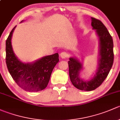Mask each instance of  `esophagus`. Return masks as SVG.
<instances>
[{"label":"esophagus","mask_w":120,"mask_h":120,"mask_svg":"<svg viewBox=\"0 0 120 120\" xmlns=\"http://www.w3.org/2000/svg\"><path fill=\"white\" fill-rule=\"evenodd\" d=\"M60 57H61L62 59H67L68 57V54L66 52H63L60 53Z\"/></svg>","instance_id":"obj_1"}]
</instances>
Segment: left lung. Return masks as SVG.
<instances>
[{"label":"left lung","mask_w":120,"mask_h":120,"mask_svg":"<svg viewBox=\"0 0 120 120\" xmlns=\"http://www.w3.org/2000/svg\"><path fill=\"white\" fill-rule=\"evenodd\" d=\"M91 19V25L93 29L96 30L100 41V58L96 74L90 81H83L79 77V71L82 68L81 63L73 57L70 58V61L68 62L69 75L72 85L77 89L85 91L95 90L103 82L114 61L113 41L112 36L101 21L93 17Z\"/></svg>","instance_id":"left-lung-1"}]
</instances>
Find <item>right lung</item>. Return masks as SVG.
<instances>
[{"label":"right lung","instance_id":"obj_1","mask_svg":"<svg viewBox=\"0 0 120 120\" xmlns=\"http://www.w3.org/2000/svg\"><path fill=\"white\" fill-rule=\"evenodd\" d=\"M10 33L6 42V63L13 79L24 90L37 92L48 86L52 71L59 62V54L43 57L34 63L25 64L20 61L13 52L11 46L12 34Z\"/></svg>","mask_w":120,"mask_h":120}]
</instances>
